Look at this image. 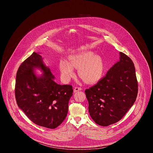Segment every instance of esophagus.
Segmentation results:
<instances>
[{"label": "esophagus", "instance_id": "obj_1", "mask_svg": "<svg viewBox=\"0 0 153 153\" xmlns=\"http://www.w3.org/2000/svg\"><path fill=\"white\" fill-rule=\"evenodd\" d=\"M82 90V89L81 87L76 86V87H75V88H74V93H76V92H77V91H80V90Z\"/></svg>", "mask_w": 153, "mask_h": 153}]
</instances>
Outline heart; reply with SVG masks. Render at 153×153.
<instances>
[{
  "label": "heart",
  "instance_id": "heart-1",
  "mask_svg": "<svg viewBox=\"0 0 153 153\" xmlns=\"http://www.w3.org/2000/svg\"><path fill=\"white\" fill-rule=\"evenodd\" d=\"M68 62L62 60L59 68L65 80L74 76L73 68L79 69V77L87 83H94L102 76L104 66L102 58L91 51H82L68 57Z\"/></svg>",
  "mask_w": 153,
  "mask_h": 153
}]
</instances>
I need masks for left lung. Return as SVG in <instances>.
<instances>
[{
  "mask_svg": "<svg viewBox=\"0 0 153 153\" xmlns=\"http://www.w3.org/2000/svg\"><path fill=\"white\" fill-rule=\"evenodd\" d=\"M85 92L90 115L95 123L106 126L117 122L137 98L138 82L133 62L120 52V60Z\"/></svg>",
  "mask_w": 153,
  "mask_h": 153,
  "instance_id": "left-lung-1",
  "label": "left lung"
}]
</instances>
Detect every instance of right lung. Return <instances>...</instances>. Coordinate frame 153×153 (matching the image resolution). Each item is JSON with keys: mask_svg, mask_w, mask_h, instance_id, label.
<instances>
[{"mask_svg": "<svg viewBox=\"0 0 153 153\" xmlns=\"http://www.w3.org/2000/svg\"><path fill=\"white\" fill-rule=\"evenodd\" d=\"M34 68H41L45 74L37 77ZM54 77L41 56L34 52L20 65L15 85L18 106L33 122L50 129L59 126L66 118L73 92L72 85H59Z\"/></svg>", "mask_w": 153, "mask_h": 153, "instance_id": "1", "label": "right lung"}]
</instances>
